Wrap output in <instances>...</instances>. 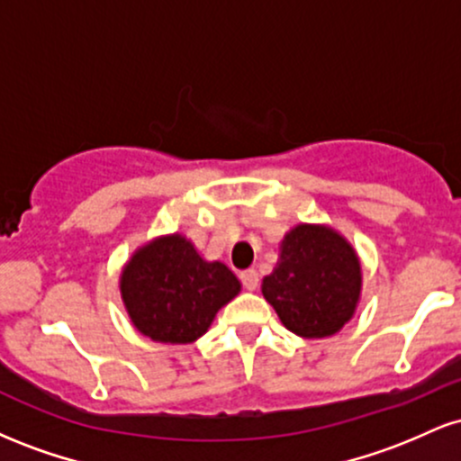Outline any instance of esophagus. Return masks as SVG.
<instances>
[{
    "label": "esophagus",
    "instance_id": "1",
    "mask_svg": "<svg viewBox=\"0 0 461 461\" xmlns=\"http://www.w3.org/2000/svg\"><path fill=\"white\" fill-rule=\"evenodd\" d=\"M240 282L245 285L247 290H256L258 284H260V277H258L256 268H249V271L240 273Z\"/></svg>",
    "mask_w": 461,
    "mask_h": 461
}]
</instances>
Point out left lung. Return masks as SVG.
Instances as JSON below:
<instances>
[{"label":"left lung","instance_id":"left-lung-1","mask_svg":"<svg viewBox=\"0 0 461 461\" xmlns=\"http://www.w3.org/2000/svg\"><path fill=\"white\" fill-rule=\"evenodd\" d=\"M362 290L357 253L336 230L301 223L284 236L279 262L262 294L285 330L301 338L333 336L351 321Z\"/></svg>","mask_w":461,"mask_h":461}]
</instances>
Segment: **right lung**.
Returning <instances> with one entry per match:
<instances>
[{"label":"right lung","instance_id":"add662e5","mask_svg":"<svg viewBox=\"0 0 461 461\" xmlns=\"http://www.w3.org/2000/svg\"><path fill=\"white\" fill-rule=\"evenodd\" d=\"M238 293L236 275L223 262H205L182 234L147 242L121 273V297L134 327L168 345L203 336Z\"/></svg>","mask_w":461,"mask_h":461}]
</instances>
